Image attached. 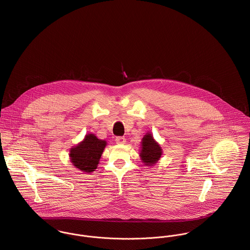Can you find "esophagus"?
<instances>
[{
    "instance_id": "obj_1",
    "label": "esophagus",
    "mask_w": 250,
    "mask_h": 250,
    "mask_svg": "<svg viewBox=\"0 0 250 250\" xmlns=\"http://www.w3.org/2000/svg\"><path fill=\"white\" fill-rule=\"evenodd\" d=\"M115 141H116L117 144H122V145H124V144H125L126 139L125 138V137H116Z\"/></svg>"
}]
</instances>
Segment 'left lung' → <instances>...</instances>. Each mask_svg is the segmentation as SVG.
Masks as SVG:
<instances>
[{
  "instance_id": "1",
  "label": "left lung",
  "mask_w": 250,
  "mask_h": 250,
  "mask_svg": "<svg viewBox=\"0 0 250 250\" xmlns=\"http://www.w3.org/2000/svg\"><path fill=\"white\" fill-rule=\"evenodd\" d=\"M162 155L160 145L153 139L151 133L147 132L142 139V149L140 152L141 160L146 166H153Z\"/></svg>"
}]
</instances>
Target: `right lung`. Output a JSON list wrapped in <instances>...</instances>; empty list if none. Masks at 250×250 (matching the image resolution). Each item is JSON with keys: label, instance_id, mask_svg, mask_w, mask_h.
<instances>
[{"label": "right lung", "instance_id": "right-lung-1", "mask_svg": "<svg viewBox=\"0 0 250 250\" xmlns=\"http://www.w3.org/2000/svg\"><path fill=\"white\" fill-rule=\"evenodd\" d=\"M105 146L106 141L98 139L94 134H87L83 141L70 149V160L82 171L92 172L97 168Z\"/></svg>", "mask_w": 250, "mask_h": 250}]
</instances>
